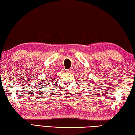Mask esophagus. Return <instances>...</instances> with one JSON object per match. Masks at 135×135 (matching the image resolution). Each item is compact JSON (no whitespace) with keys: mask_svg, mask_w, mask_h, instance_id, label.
Returning <instances> with one entry per match:
<instances>
[{"mask_svg":"<svg viewBox=\"0 0 135 135\" xmlns=\"http://www.w3.org/2000/svg\"><path fill=\"white\" fill-rule=\"evenodd\" d=\"M73 68H70V69H67V72H72V71L73 70Z\"/></svg>","mask_w":135,"mask_h":135,"instance_id":"obj_1","label":"esophagus"}]
</instances>
